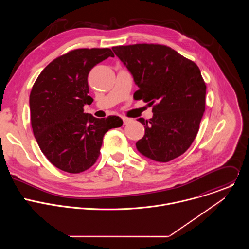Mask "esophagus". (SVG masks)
<instances>
[{
  "mask_svg": "<svg viewBox=\"0 0 249 249\" xmlns=\"http://www.w3.org/2000/svg\"><path fill=\"white\" fill-rule=\"evenodd\" d=\"M122 120H123L124 125H127V124H129L130 122L133 121L131 118H128V117H122Z\"/></svg>",
  "mask_w": 249,
  "mask_h": 249,
  "instance_id": "34e87169",
  "label": "esophagus"
}]
</instances>
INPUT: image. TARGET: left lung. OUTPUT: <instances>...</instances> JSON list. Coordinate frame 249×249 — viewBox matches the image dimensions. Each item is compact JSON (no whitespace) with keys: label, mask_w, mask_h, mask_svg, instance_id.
Returning a JSON list of instances; mask_svg holds the SVG:
<instances>
[{"label":"left lung","mask_w":249,"mask_h":249,"mask_svg":"<svg viewBox=\"0 0 249 249\" xmlns=\"http://www.w3.org/2000/svg\"><path fill=\"white\" fill-rule=\"evenodd\" d=\"M139 89L134 99L153 106L150 120L139 118L145 135L136 143L147 158L167 162L184 154L193 143L205 111L206 84L191 60L168 46H114Z\"/></svg>","instance_id":"8db88e82"}]
</instances>
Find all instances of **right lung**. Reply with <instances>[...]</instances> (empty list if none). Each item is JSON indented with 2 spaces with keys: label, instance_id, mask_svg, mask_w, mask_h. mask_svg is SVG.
Masks as SVG:
<instances>
[{
  "label": "right lung",
  "instance_id": "obj_1",
  "mask_svg": "<svg viewBox=\"0 0 249 249\" xmlns=\"http://www.w3.org/2000/svg\"><path fill=\"white\" fill-rule=\"evenodd\" d=\"M108 57L109 48H82L54 59L35 81L30 96V121L37 144L57 168L80 173L97 160L104 134L121 127L118 116L95 118L84 112L91 104L88 76Z\"/></svg>",
  "mask_w": 249,
  "mask_h": 249
}]
</instances>
